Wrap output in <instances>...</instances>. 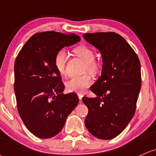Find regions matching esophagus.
Here are the masks:
<instances>
[{"label":"esophagus","mask_w":156,"mask_h":156,"mask_svg":"<svg viewBox=\"0 0 156 156\" xmlns=\"http://www.w3.org/2000/svg\"><path fill=\"white\" fill-rule=\"evenodd\" d=\"M78 97H79V99H80V101H82V97H83V95H82V94H78Z\"/></svg>","instance_id":"obj_1"}]
</instances>
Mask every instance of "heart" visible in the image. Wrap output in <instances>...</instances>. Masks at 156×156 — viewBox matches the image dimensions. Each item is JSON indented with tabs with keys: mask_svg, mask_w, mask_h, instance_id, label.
<instances>
[{
	"mask_svg": "<svg viewBox=\"0 0 156 156\" xmlns=\"http://www.w3.org/2000/svg\"><path fill=\"white\" fill-rule=\"evenodd\" d=\"M74 53L84 61V69L91 73H95L98 71L100 64L95 61V53L87 46H79L74 49ZM69 58L68 52L66 50H61L55 55L54 65L55 69L61 75H65L66 73V64ZM92 83V78L89 74L74 76L66 82V88L69 92L82 93L85 91Z\"/></svg>",
	"mask_w": 156,
	"mask_h": 156,
	"instance_id": "obj_1",
	"label": "heart"
}]
</instances>
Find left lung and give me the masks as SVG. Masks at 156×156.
Segmentation results:
<instances>
[{"label":"left lung","instance_id":"left-lung-1","mask_svg":"<svg viewBox=\"0 0 156 156\" xmlns=\"http://www.w3.org/2000/svg\"><path fill=\"white\" fill-rule=\"evenodd\" d=\"M84 39L101 52V76L90 90L95 98H82L88 108L84 124L101 140L116 137L132 120L141 88V67L137 55L120 34L95 32Z\"/></svg>","mask_w":156,"mask_h":156}]
</instances>
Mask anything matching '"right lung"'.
Returning a JSON list of instances; mask_svg holds the SVG:
<instances>
[{
	"label": "right lung",
	"instance_id": "obj_1",
	"mask_svg": "<svg viewBox=\"0 0 156 156\" xmlns=\"http://www.w3.org/2000/svg\"><path fill=\"white\" fill-rule=\"evenodd\" d=\"M80 40L74 33L54 31L34 34L24 44L14 63L17 109L29 131L48 139L61 131L79 103L76 94H63L64 84L54 65L56 53Z\"/></svg>",
	"mask_w": 156,
	"mask_h": 156
}]
</instances>
